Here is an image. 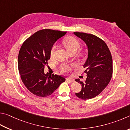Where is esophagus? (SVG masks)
Instances as JSON below:
<instances>
[{"label": "esophagus", "instance_id": "esophagus-1", "mask_svg": "<svg viewBox=\"0 0 130 130\" xmlns=\"http://www.w3.org/2000/svg\"><path fill=\"white\" fill-rule=\"evenodd\" d=\"M66 80H67V81H69V82H71V83L74 82V80L73 79L70 78H67Z\"/></svg>", "mask_w": 130, "mask_h": 130}]
</instances>
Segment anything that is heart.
Returning <instances> with one entry per match:
<instances>
[{
	"mask_svg": "<svg viewBox=\"0 0 130 130\" xmlns=\"http://www.w3.org/2000/svg\"><path fill=\"white\" fill-rule=\"evenodd\" d=\"M63 44L65 48L69 52H71L72 51H76L79 47H80V42H79L78 39L72 36H67L63 40ZM56 48V45L54 44L52 45L51 49V55L53 56L55 50ZM62 71L63 72H67L69 71L68 67L63 68Z\"/></svg>",
	"mask_w": 130,
	"mask_h": 130,
	"instance_id": "b5f03b06",
	"label": "heart"
}]
</instances>
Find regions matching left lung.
<instances>
[{
  "label": "left lung",
  "mask_w": 130,
  "mask_h": 130,
  "mask_svg": "<svg viewBox=\"0 0 130 130\" xmlns=\"http://www.w3.org/2000/svg\"><path fill=\"white\" fill-rule=\"evenodd\" d=\"M74 34L86 43L88 49V57L83 65L87 78L85 82L75 79L82 85L81 91L75 95L82 99H90L98 95L110 82L112 74V56L101 39L90 34Z\"/></svg>",
  "instance_id": "1"
}]
</instances>
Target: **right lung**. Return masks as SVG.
<instances>
[{
  "mask_svg": "<svg viewBox=\"0 0 130 130\" xmlns=\"http://www.w3.org/2000/svg\"><path fill=\"white\" fill-rule=\"evenodd\" d=\"M67 32L42 29L23 43L18 55V69L22 80L29 91L36 96L51 95L66 79L58 75L45 74V66L51 56L56 41Z\"/></svg>",
  "mask_w": 130,
  "mask_h": 130,
  "instance_id": "obj_1",
  "label": "right lung"
}]
</instances>
